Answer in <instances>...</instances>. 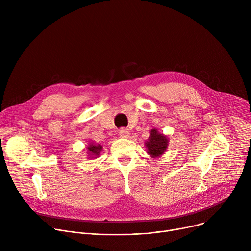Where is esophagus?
Wrapping results in <instances>:
<instances>
[{
	"mask_svg": "<svg viewBox=\"0 0 251 251\" xmlns=\"http://www.w3.org/2000/svg\"><path fill=\"white\" fill-rule=\"evenodd\" d=\"M129 135H130V133H129L128 129L121 128V129L119 130V136H120L121 138H128Z\"/></svg>",
	"mask_w": 251,
	"mask_h": 251,
	"instance_id": "esophagus-1",
	"label": "esophagus"
}]
</instances>
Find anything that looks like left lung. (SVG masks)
<instances>
[{"mask_svg": "<svg viewBox=\"0 0 251 251\" xmlns=\"http://www.w3.org/2000/svg\"><path fill=\"white\" fill-rule=\"evenodd\" d=\"M145 145L148 154L152 158H159L166 152L169 145V139L167 136L159 133L157 129H152Z\"/></svg>", "mask_w": 251, "mask_h": 251, "instance_id": "8db88e82", "label": "left lung"}]
</instances>
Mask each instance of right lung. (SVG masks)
<instances>
[{"label": "right lung", "instance_id": "obj_1", "mask_svg": "<svg viewBox=\"0 0 251 251\" xmlns=\"http://www.w3.org/2000/svg\"><path fill=\"white\" fill-rule=\"evenodd\" d=\"M87 154L89 155L90 159H94L99 156L100 152L102 151V146L99 144H94L93 142H91L87 147Z\"/></svg>", "mask_w": 251, "mask_h": 251}]
</instances>
